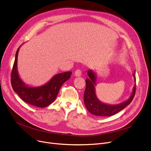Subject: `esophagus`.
Masks as SVG:
<instances>
[{
    "instance_id": "34e87169",
    "label": "esophagus",
    "mask_w": 151,
    "mask_h": 151,
    "mask_svg": "<svg viewBox=\"0 0 151 151\" xmlns=\"http://www.w3.org/2000/svg\"><path fill=\"white\" fill-rule=\"evenodd\" d=\"M75 75L76 76H80L81 75V71L80 70H76L75 71Z\"/></svg>"
}]
</instances>
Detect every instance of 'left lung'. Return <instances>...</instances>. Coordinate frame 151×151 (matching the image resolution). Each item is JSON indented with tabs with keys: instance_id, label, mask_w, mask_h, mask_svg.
Returning a JSON list of instances; mask_svg holds the SVG:
<instances>
[{
	"instance_id": "1",
	"label": "left lung",
	"mask_w": 151,
	"mask_h": 151,
	"mask_svg": "<svg viewBox=\"0 0 151 151\" xmlns=\"http://www.w3.org/2000/svg\"><path fill=\"white\" fill-rule=\"evenodd\" d=\"M89 78L86 80V89L84 93V101L86 108L91 114L98 116H111L124 109L129 105L133 99L136 92V84L133 88V91L130 99L122 104L117 105H109L102 104L97 98L95 92L96 75L92 71H88ZM134 81L136 77L133 75Z\"/></svg>"
}]
</instances>
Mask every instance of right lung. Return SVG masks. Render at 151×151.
Instances as JSON below:
<instances>
[{
    "label": "right lung",
    "instance_id": "add662e5",
    "mask_svg": "<svg viewBox=\"0 0 151 151\" xmlns=\"http://www.w3.org/2000/svg\"><path fill=\"white\" fill-rule=\"evenodd\" d=\"M19 47L16 52L11 73L12 88L19 97L27 104L37 107L45 108L55 100L60 87L71 77V72L67 71L55 75L48 83L40 88H29L21 80L17 71V58Z\"/></svg>",
    "mask_w": 151,
    "mask_h": 151
}]
</instances>
